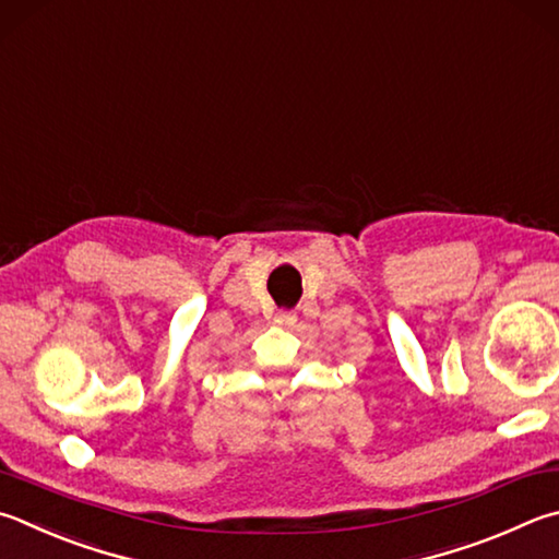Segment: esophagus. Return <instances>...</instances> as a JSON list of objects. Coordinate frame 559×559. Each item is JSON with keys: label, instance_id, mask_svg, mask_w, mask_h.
<instances>
[{"label": "esophagus", "instance_id": "obj_1", "mask_svg": "<svg viewBox=\"0 0 559 559\" xmlns=\"http://www.w3.org/2000/svg\"><path fill=\"white\" fill-rule=\"evenodd\" d=\"M273 320H276V324H281V328H293L298 318H296V312H293V310H278L276 318H273Z\"/></svg>", "mask_w": 559, "mask_h": 559}]
</instances>
